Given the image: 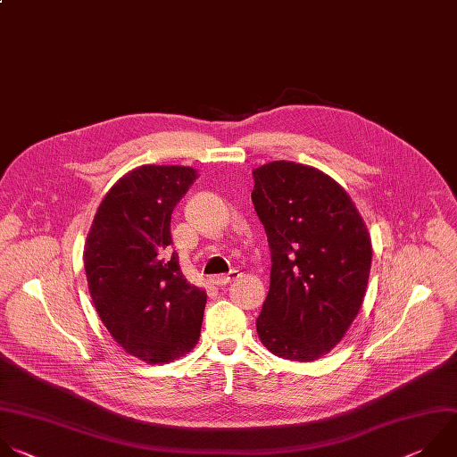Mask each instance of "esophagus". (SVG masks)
Listing matches in <instances>:
<instances>
[{"mask_svg": "<svg viewBox=\"0 0 457 457\" xmlns=\"http://www.w3.org/2000/svg\"><path fill=\"white\" fill-rule=\"evenodd\" d=\"M236 278H239V271L237 270H230L228 273H220V276H214L212 283L218 285V287H223V285H228L230 281H234Z\"/></svg>", "mask_w": 457, "mask_h": 457, "instance_id": "34e87169", "label": "esophagus"}]
</instances>
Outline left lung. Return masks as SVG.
<instances>
[{
    "label": "left lung",
    "mask_w": 457,
    "mask_h": 457,
    "mask_svg": "<svg viewBox=\"0 0 457 457\" xmlns=\"http://www.w3.org/2000/svg\"><path fill=\"white\" fill-rule=\"evenodd\" d=\"M252 174V202L271 253L257 335L276 356L317 360L360 312L373 257L370 232L349 195L315 167L279 160Z\"/></svg>",
    "instance_id": "8db88e82"
}]
</instances>
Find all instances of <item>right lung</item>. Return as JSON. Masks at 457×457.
Listing matches in <instances>:
<instances>
[{
	"instance_id": "add662e5",
	"label": "right lung",
	"mask_w": 457,
	"mask_h": 457,
	"mask_svg": "<svg viewBox=\"0 0 457 457\" xmlns=\"http://www.w3.org/2000/svg\"><path fill=\"white\" fill-rule=\"evenodd\" d=\"M198 178L193 167L142 165L108 191L84 246L91 301L126 353L165 363L200 338L207 294L170 250V214Z\"/></svg>"
}]
</instances>
